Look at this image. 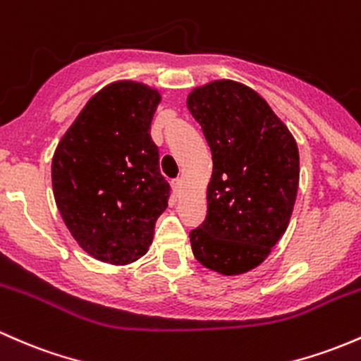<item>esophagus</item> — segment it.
Returning a JSON list of instances; mask_svg holds the SVG:
<instances>
[{
    "label": "esophagus",
    "instance_id": "esophagus-1",
    "mask_svg": "<svg viewBox=\"0 0 361 361\" xmlns=\"http://www.w3.org/2000/svg\"><path fill=\"white\" fill-rule=\"evenodd\" d=\"M172 188H173V191H176V195L180 196L182 191H184V180L176 179V180L172 182Z\"/></svg>",
    "mask_w": 361,
    "mask_h": 361
}]
</instances>
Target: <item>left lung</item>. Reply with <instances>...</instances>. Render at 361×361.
<instances>
[{"mask_svg":"<svg viewBox=\"0 0 361 361\" xmlns=\"http://www.w3.org/2000/svg\"><path fill=\"white\" fill-rule=\"evenodd\" d=\"M188 108L212 149L208 216L191 232L192 255L220 275L265 262L293 215L300 185L294 135L246 84L219 79L189 92Z\"/></svg>","mask_w":361,"mask_h":361,"instance_id":"left-lung-1","label":"left lung"}]
</instances>
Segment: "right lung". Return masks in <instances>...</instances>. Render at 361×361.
Instances as JSON below:
<instances>
[{
  "instance_id": "add662e5",
  "label": "right lung",
  "mask_w": 361,
  "mask_h": 361,
  "mask_svg": "<svg viewBox=\"0 0 361 361\" xmlns=\"http://www.w3.org/2000/svg\"><path fill=\"white\" fill-rule=\"evenodd\" d=\"M160 102L157 87L115 80L89 99L53 154L58 212L99 262L129 265L145 257L169 207V182L149 135Z\"/></svg>"
}]
</instances>
